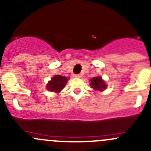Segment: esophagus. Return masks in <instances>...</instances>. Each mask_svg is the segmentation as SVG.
Instances as JSON below:
<instances>
[{
	"instance_id": "obj_1",
	"label": "esophagus",
	"mask_w": 151,
	"mask_h": 151,
	"mask_svg": "<svg viewBox=\"0 0 151 151\" xmlns=\"http://www.w3.org/2000/svg\"><path fill=\"white\" fill-rule=\"evenodd\" d=\"M81 77H82V75L80 74H75V75H74V77H76V78H80Z\"/></svg>"
}]
</instances>
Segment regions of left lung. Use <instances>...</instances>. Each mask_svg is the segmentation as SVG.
<instances>
[{"label":"left lung","mask_w":151,"mask_h":151,"mask_svg":"<svg viewBox=\"0 0 151 151\" xmlns=\"http://www.w3.org/2000/svg\"><path fill=\"white\" fill-rule=\"evenodd\" d=\"M91 88L95 91H104V89L106 88V85L105 84L104 80L100 77H93L91 80Z\"/></svg>","instance_id":"left-lung-1"}]
</instances>
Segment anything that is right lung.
<instances>
[{
	"label": "right lung",
	"instance_id": "right-lung-1",
	"mask_svg": "<svg viewBox=\"0 0 151 151\" xmlns=\"http://www.w3.org/2000/svg\"><path fill=\"white\" fill-rule=\"evenodd\" d=\"M68 80V79H67V77H62L60 75L54 76L53 78H52L51 81L49 82L47 85V90L50 91H54L55 93L60 92L65 86Z\"/></svg>",
	"mask_w": 151,
	"mask_h": 151
}]
</instances>
